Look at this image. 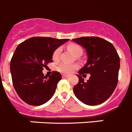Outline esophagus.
Here are the masks:
<instances>
[{"mask_svg": "<svg viewBox=\"0 0 132 132\" xmlns=\"http://www.w3.org/2000/svg\"><path fill=\"white\" fill-rule=\"evenodd\" d=\"M69 76V75H66V74H63V75H62V77H68Z\"/></svg>", "mask_w": 132, "mask_h": 132, "instance_id": "1", "label": "esophagus"}]
</instances>
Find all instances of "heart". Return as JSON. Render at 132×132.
Segmentation results:
<instances>
[{
    "label": "heart",
    "mask_w": 132,
    "mask_h": 132,
    "mask_svg": "<svg viewBox=\"0 0 132 132\" xmlns=\"http://www.w3.org/2000/svg\"><path fill=\"white\" fill-rule=\"evenodd\" d=\"M67 49H68L71 53H73V55H75V57H79L83 53L81 47L79 45L75 43L69 44L67 45ZM61 49L57 48L55 49L53 53L52 59L55 61H57L59 60V55H60ZM77 68V65H69V64L61 63L57 67V70L59 72L64 74H69Z\"/></svg>",
    "instance_id": "b5f03b06"
}]
</instances>
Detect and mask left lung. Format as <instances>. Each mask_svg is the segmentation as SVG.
<instances>
[{
	"label": "left lung",
	"mask_w": 132,
	"mask_h": 132,
	"mask_svg": "<svg viewBox=\"0 0 132 132\" xmlns=\"http://www.w3.org/2000/svg\"><path fill=\"white\" fill-rule=\"evenodd\" d=\"M72 40L86 50L87 61L78 71L79 82L73 87L75 96L86 105H96L106 101L114 92L118 81L120 57L114 46L97 37H83ZM89 73L85 82L81 75Z\"/></svg>",
	"instance_id": "1"
}]
</instances>
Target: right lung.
<instances>
[{"label": "right lung", "instance_id": "add662e5", "mask_svg": "<svg viewBox=\"0 0 132 132\" xmlns=\"http://www.w3.org/2000/svg\"><path fill=\"white\" fill-rule=\"evenodd\" d=\"M68 39L34 37L20 43L11 60L12 84L20 98L27 104L40 105L49 101L61 79L59 72L49 77L43 73V67L53 62L54 51Z\"/></svg>", "mask_w": 132, "mask_h": 132}]
</instances>
